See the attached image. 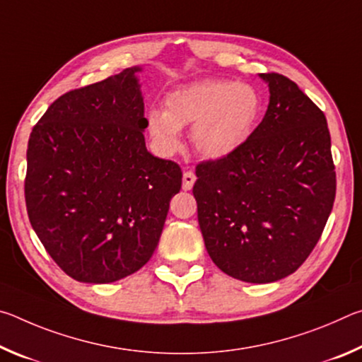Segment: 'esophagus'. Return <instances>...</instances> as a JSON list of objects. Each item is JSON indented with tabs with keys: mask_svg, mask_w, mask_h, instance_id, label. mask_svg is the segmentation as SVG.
Here are the masks:
<instances>
[{
	"mask_svg": "<svg viewBox=\"0 0 362 362\" xmlns=\"http://www.w3.org/2000/svg\"><path fill=\"white\" fill-rule=\"evenodd\" d=\"M194 182H196L194 173H192V170H185V173H183V185H182V188L183 189H192Z\"/></svg>",
	"mask_w": 362,
	"mask_h": 362,
	"instance_id": "esophagus-1",
	"label": "esophagus"
}]
</instances>
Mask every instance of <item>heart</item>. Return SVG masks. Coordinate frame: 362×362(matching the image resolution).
I'll return each mask as SVG.
<instances>
[{
  "label": "heart",
  "instance_id": "b5f03b06",
  "mask_svg": "<svg viewBox=\"0 0 362 362\" xmlns=\"http://www.w3.org/2000/svg\"><path fill=\"white\" fill-rule=\"evenodd\" d=\"M166 110L146 113V129L164 155L180 146V129L193 127L196 151L222 159L246 142L259 121L262 99L255 88L225 79H204L169 93Z\"/></svg>",
  "mask_w": 362,
  "mask_h": 362
}]
</instances>
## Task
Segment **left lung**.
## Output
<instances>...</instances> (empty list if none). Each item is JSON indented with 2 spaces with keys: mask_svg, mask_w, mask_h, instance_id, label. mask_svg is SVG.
I'll return each mask as SVG.
<instances>
[{
  "mask_svg": "<svg viewBox=\"0 0 362 362\" xmlns=\"http://www.w3.org/2000/svg\"><path fill=\"white\" fill-rule=\"evenodd\" d=\"M267 113L230 156L196 166L193 194L207 254L231 278L289 276L320 241L335 199L326 116L279 73Z\"/></svg>",
  "mask_w": 362,
  "mask_h": 362,
  "instance_id": "1",
  "label": "left lung"
}]
</instances>
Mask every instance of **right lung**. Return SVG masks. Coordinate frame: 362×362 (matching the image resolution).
Instances as JSON below:
<instances>
[{
    "label": "right lung",
    "mask_w": 362,
    "mask_h": 362,
    "mask_svg": "<svg viewBox=\"0 0 362 362\" xmlns=\"http://www.w3.org/2000/svg\"><path fill=\"white\" fill-rule=\"evenodd\" d=\"M139 71L131 66L60 95L30 134V223L79 283H115L142 268L182 187L179 164L145 146Z\"/></svg>",
    "instance_id": "1"
}]
</instances>
